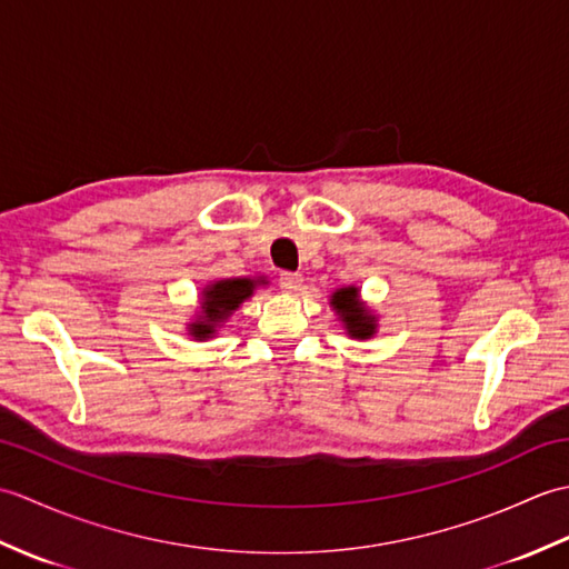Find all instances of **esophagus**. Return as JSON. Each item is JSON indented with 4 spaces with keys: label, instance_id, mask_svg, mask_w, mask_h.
<instances>
[{
    "label": "esophagus",
    "instance_id": "obj_1",
    "mask_svg": "<svg viewBox=\"0 0 569 569\" xmlns=\"http://www.w3.org/2000/svg\"><path fill=\"white\" fill-rule=\"evenodd\" d=\"M278 286H281L286 293H296L298 288L303 286V276H300V273H291V271H286V273L278 276Z\"/></svg>",
    "mask_w": 569,
    "mask_h": 569
}]
</instances>
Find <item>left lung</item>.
I'll return each mask as SVG.
<instances>
[{
  "mask_svg": "<svg viewBox=\"0 0 569 569\" xmlns=\"http://www.w3.org/2000/svg\"><path fill=\"white\" fill-rule=\"evenodd\" d=\"M330 306L345 322L347 335L355 337V340H369V337L377 332V318H373L371 310L361 303L357 286L337 288L330 298Z\"/></svg>",
  "mask_w": 569,
  "mask_h": 569,
  "instance_id": "1",
  "label": "left lung"
}]
</instances>
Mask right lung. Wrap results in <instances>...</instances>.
<instances>
[{
	"mask_svg": "<svg viewBox=\"0 0 569 569\" xmlns=\"http://www.w3.org/2000/svg\"><path fill=\"white\" fill-rule=\"evenodd\" d=\"M257 283L266 281L263 278H224V281H214L208 288H202L200 316L196 322L188 325V335L200 342L208 340L247 298L253 296Z\"/></svg>",
	"mask_w": 569,
	"mask_h": 569,
	"instance_id": "right-lung-1",
	"label": "right lung"
}]
</instances>
